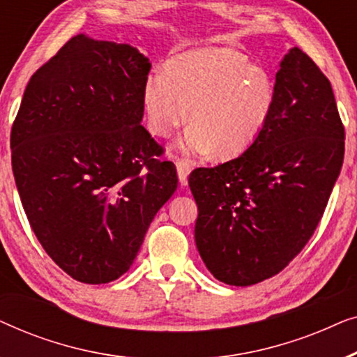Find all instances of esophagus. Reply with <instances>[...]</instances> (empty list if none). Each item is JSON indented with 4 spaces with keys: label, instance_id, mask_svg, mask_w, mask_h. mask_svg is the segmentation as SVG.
<instances>
[{
    "label": "esophagus",
    "instance_id": "34e87169",
    "mask_svg": "<svg viewBox=\"0 0 357 357\" xmlns=\"http://www.w3.org/2000/svg\"><path fill=\"white\" fill-rule=\"evenodd\" d=\"M175 165H177V174H178L180 185H187L188 183V174H190V170H192V164H190L187 159H177Z\"/></svg>",
    "mask_w": 357,
    "mask_h": 357
}]
</instances>
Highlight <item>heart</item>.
Listing matches in <instances>:
<instances>
[{"label":"heart","instance_id":"heart-1","mask_svg":"<svg viewBox=\"0 0 357 357\" xmlns=\"http://www.w3.org/2000/svg\"><path fill=\"white\" fill-rule=\"evenodd\" d=\"M149 130L165 138L188 119L192 126L178 141L188 154L213 149L234 158L255 141L276 104L275 81L232 48H197L174 56L165 73H151L143 86Z\"/></svg>","mask_w":357,"mask_h":357}]
</instances>
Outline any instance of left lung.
Segmentation results:
<instances>
[{
    "instance_id": "8db88e82",
    "label": "left lung",
    "mask_w": 357,
    "mask_h": 357,
    "mask_svg": "<svg viewBox=\"0 0 357 357\" xmlns=\"http://www.w3.org/2000/svg\"><path fill=\"white\" fill-rule=\"evenodd\" d=\"M276 104L247 151L188 177L195 242L216 280L252 286L278 275L314 236L344 158L331 84L291 48L276 73Z\"/></svg>"
}]
</instances>
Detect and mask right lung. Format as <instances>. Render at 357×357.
Masks as SVG:
<instances>
[{
	"instance_id": "obj_1",
	"label": "right lung",
	"mask_w": 357,
	"mask_h": 357,
	"mask_svg": "<svg viewBox=\"0 0 357 357\" xmlns=\"http://www.w3.org/2000/svg\"><path fill=\"white\" fill-rule=\"evenodd\" d=\"M151 63L128 43L73 37L33 73L11 130L24 211L48 257L76 281L130 270L177 190L174 162L141 125Z\"/></svg>"
}]
</instances>
